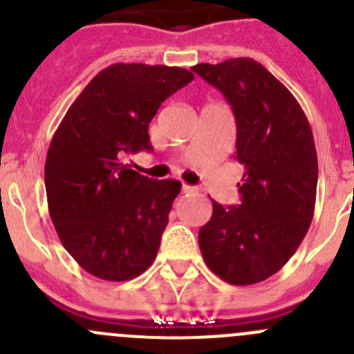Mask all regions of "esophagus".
Segmentation results:
<instances>
[{
  "label": "esophagus",
  "instance_id": "obj_1",
  "mask_svg": "<svg viewBox=\"0 0 354 354\" xmlns=\"http://www.w3.org/2000/svg\"><path fill=\"white\" fill-rule=\"evenodd\" d=\"M181 190H183V194H190V192H194V187H190V185H183Z\"/></svg>",
  "mask_w": 354,
  "mask_h": 354
}]
</instances>
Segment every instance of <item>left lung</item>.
Wrapping results in <instances>:
<instances>
[{"label": "left lung", "mask_w": 354, "mask_h": 354, "mask_svg": "<svg viewBox=\"0 0 354 354\" xmlns=\"http://www.w3.org/2000/svg\"><path fill=\"white\" fill-rule=\"evenodd\" d=\"M218 88L236 124V156L243 166L242 204L223 207L198 230L202 257L232 286H252L275 275L306 236L315 212L318 159L299 102L259 62L249 57L192 67Z\"/></svg>", "instance_id": "obj_1"}]
</instances>
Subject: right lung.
<instances>
[{
    "instance_id": "add662e5",
    "label": "right lung",
    "mask_w": 354,
    "mask_h": 354,
    "mask_svg": "<svg viewBox=\"0 0 354 354\" xmlns=\"http://www.w3.org/2000/svg\"><path fill=\"white\" fill-rule=\"evenodd\" d=\"M192 79L181 67L109 65L51 138L44 162L50 218L62 245L97 279L126 282L156 259L181 183L142 176L122 157L152 149L150 121Z\"/></svg>"
}]
</instances>
